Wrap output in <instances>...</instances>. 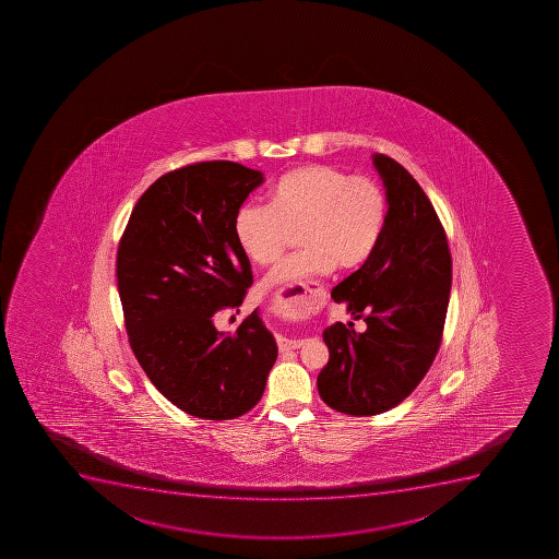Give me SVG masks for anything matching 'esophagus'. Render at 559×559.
<instances>
[{"label":"esophagus","instance_id":"esophagus-1","mask_svg":"<svg viewBox=\"0 0 559 559\" xmlns=\"http://www.w3.org/2000/svg\"><path fill=\"white\" fill-rule=\"evenodd\" d=\"M323 288L319 287V283H301L299 287L288 288L285 293L276 296V305H290V307H310L319 301V294ZM301 341L285 340L277 337V348L280 352H288V349H298Z\"/></svg>","mask_w":559,"mask_h":559}]
</instances>
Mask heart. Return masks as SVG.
Segmentation results:
<instances>
[{
	"label": "heart",
	"instance_id": "1",
	"mask_svg": "<svg viewBox=\"0 0 559 559\" xmlns=\"http://www.w3.org/2000/svg\"><path fill=\"white\" fill-rule=\"evenodd\" d=\"M386 218V193L373 178L308 164L277 178L269 205H241L233 229L241 251L260 266L276 263L298 235L301 249L265 280V287H290L335 266L352 271L366 263Z\"/></svg>",
	"mask_w": 559,
	"mask_h": 559
}]
</instances>
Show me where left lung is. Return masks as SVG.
<instances>
[{
    "label": "left lung",
    "instance_id": "1",
    "mask_svg": "<svg viewBox=\"0 0 559 559\" xmlns=\"http://www.w3.org/2000/svg\"><path fill=\"white\" fill-rule=\"evenodd\" d=\"M388 218L370 260L332 290L366 332L343 323L323 332L329 365L319 395L335 412L368 417L401 404L433 365L451 293V252L433 204L393 158L376 153Z\"/></svg>",
    "mask_w": 559,
    "mask_h": 559
}]
</instances>
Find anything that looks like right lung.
Returning a JSON list of instances; mask_svg holds the SVG:
<instances>
[{"mask_svg":"<svg viewBox=\"0 0 559 559\" xmlns=\"http://www.w3.org/2000/svg\"><path fill=\"white\" fill-rule=\"evenodd\" d=\"M263 175L229 160L166 173L131 211L117 251L130 346L153 386L193 417L229 420L260 402L276 362L258 308L235 334L214 326L252 285L236 211Z\"/></svg>","mask_w":559,"mask_h":559,"instance_id":"right-lung-1","label":"right lung"}]
</instances>
